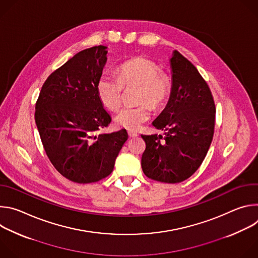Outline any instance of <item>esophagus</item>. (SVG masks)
Segmentation results:
<instances>
[{
	"label": "esophagus",
	"instance_id": "obj_1",
	"mask_svg": "<svg viewBox=\"0 0 258 258\" xmlns=\"http://www.w3.org/2000/svg\"><path fill=\"white\" fill-rule=\"evenodd\" d=\"M127 134H128V137H130V138L138 137V134H137L136 132H133V131H128V132H127Z\"/></svg>",
	"mask_w": 258,
	"mask_h": 258
}]
</instances>
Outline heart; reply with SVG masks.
<instances>
[{
  "instance_id": "obj_1",
  "label": "heart",
  "mask_w": 258,
  "mask_h": 258,
  "mask_svg": "<svg viewBox=\"0 0 258 258\" xmlns=\"http://www.w3.org/2000/svg\"><path fill=\"white\" fill-rule=\"evenodd\" d=\"M118 78L104 72L97 82V94L101 103L109 110L120 107L123 88L139 87L138 107H125L114 117L115 124L126 130H138L150 118L149 103L153 109L160 108L169 94V83L159 73L158 66L146 57H136L119 65Z\"/></svg>"
}]
</instances>
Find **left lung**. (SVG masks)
Returning <instances> with one entry per match:
<instances>
[{
    "instance_id": "8db88e82",
    "label": "left lung",
    "mask_w": 258,
    "mask_h": 258,
    "mask_svg": "<svg viewBox=\"0 0 258 258\" xmlns=\"http://www.w3.org/2000/svg\"><path fill=\"white\" fill-rule=\"evenodd\" d=\"M169 64V99L152 122L165 136L142 135L146 149L141 164L149 178L175 183L189 178L203 162L213 138L215 106L207 84L188 59L173 51Z\"/></svg>"
}]
</instances>
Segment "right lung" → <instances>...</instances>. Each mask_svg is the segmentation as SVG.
<instances>
[{
	"label": "right lung",
	"mask_w": 258,
	"mask_h": 258,
	"mask_svg": "<svg viewBox=\"0 0 258 258\" xmlns=\"http://www.w3.org/2000/svg\"><path fill=\"white\" fill-rule=\"evenodd\" d=\"M107 47L96 46L70 58L47 79L35 104V123L54 167L79 183L112 172L128 138L125 130L99 133L111 122L97 94Z\"/></svg>",
	"instance_id": "add662e5"
}]
</instances>
